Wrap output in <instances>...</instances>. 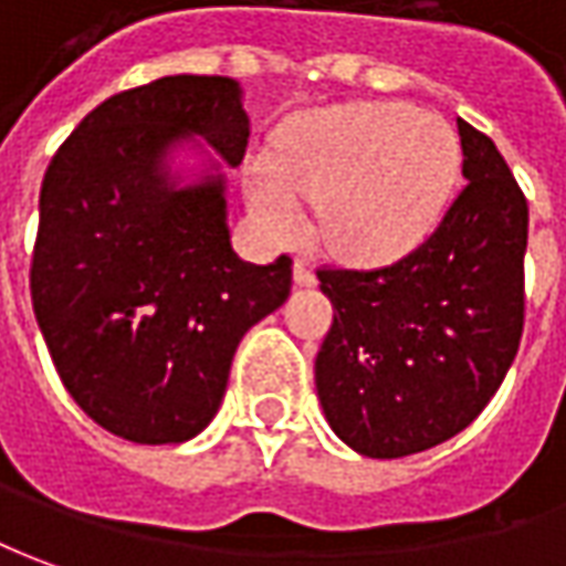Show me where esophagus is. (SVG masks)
Masks as SVG:
<instances>
[{"instance_id":"34e87169","label":"esophagus","mask_w":566,"mask_h":566,"mask_svg":"<svg viewBox=\"0 0 566 566\" xmlns=\"http://www.w3.org/2000/svg\"><path fill=\"white\" fill-rule=\"evenodd\" d=\"M294 282L303 287H313L315 284V269L310 260H294Z\"/></svg>"}]
</instances>
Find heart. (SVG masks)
I'll return each instance as SVG.
<instances>
[{
    "instance_id": "heart-1",
    "label": "heart",
    "mask_w": 566,
    "mask_h": 566,
    "mask_svg": "<svg viewBox=\"0 0 566 566\" xmlns=\"http://www.w3.org/2000/svg\"><path fill=\"white\" fill-rule=\"evenodd\" d=\"M459 172V133L443 117L402 102H368L294 123L279 154L248 170V198L279 241L306 229V201L322 203L332 251L378 263L433 229Z\"/></svg>"
}]
</instances>
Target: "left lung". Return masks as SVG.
Masks as SVG:
<instances>
[{
  "label": "left lung",
  "mask_w": 566,
  "mask_h": 566,
  "mask_svg": "<svg viewBox=\"0 0 566 566\" xmlns=\"http://www.w3.org/2000/svg\"><path fill=\"white\" fill-rule=\"evenodd\" d=\"M468 186L380 269H318L334 322L315 356L332 430L368 459L446 443L486 409L524 334L530 210L493 138L459 120Z\"/></svg>",
  "instance_id": "left-lung-1"
}]
</instances>
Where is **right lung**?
I'll return each mask as SVG.
<instances>
[{
	"mask_svg": "<svg viewBox=\"0 0 566 566\" xmlns=\"http://www.w3.org/2000/svg\"><path fill=\"white\" fill-rule=\"evenodd\" d=\"M201 136L232 167L251 123L229 76H160L90 111L45 170L30 266L57 378L129 443H186L217 415L241 337L291 294V256L244 263L226 179L176 188L164 157Z\"/></svg>",
	"mask_w": 566,
	"mask_h": 566,
	"instance_id": "obj_1",
	"label": "right lung"
}]
</instances>
